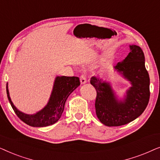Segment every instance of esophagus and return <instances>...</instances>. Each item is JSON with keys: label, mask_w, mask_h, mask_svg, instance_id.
Returning a JSON list of instances; mask_svg holds the SVG:
<instances>
[{"label": "esophagus", "mask_w": 160, "mask_h": 160, "mask_svg": "<svg viewBox=\"0 0 160 160\" xmlns=\"http://www.w3.org/2000/svg\"><path fill=\"white\" fill-rule=\"evenodd\" d=\"M80 82L82 84H85L87 81V76L84 75V74H83L80 76Z\"/></svg>", "instance_id": "1"}]
</instances>
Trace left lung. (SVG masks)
<instances>
[{
  "label": "left lung",
  "instance_id": "left-lung-1",
  "mask_svg": "<svg viewBox=\"0 0 160 160\" xmlns=\"http://www.w3.org/2000/svg\"><path fill=\"white\" fill-rule=\"evenodd\" d=\"M130 47L131 51L127 58L114 67L132 84L124 101H117L108 84L95 76L90 80L97 92L96 115L102 124L108 127L130 123L141 115L149 101L150 79L145 67L143 52L138 46Z\"/></svg>",
  "mask_w": 160,
  "mask_h": 160
}]
</instances>
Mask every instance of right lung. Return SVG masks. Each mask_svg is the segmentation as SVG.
Segmentation results:
<instances>
[{
  "mask_svg": "<svg viewBox=\"0 0 160 160\" xmlns=\"http://www.w3.org/2000/svg\"><path fill=\"white\" fill-rule=\"evenodd\" d=\"M80 85L79 78L76 76H58L47 106L36 114L28 115L20 112L12 103L6 84L8 99L16 115L28 125L36 128L52 125L60 119L64 111L65 103L72 92Z\"/></svg>",
  "mask_w": 160,
  "mask_h": 160,
  "instance_id": "1",
  "label": "right lung"
}]
</instances>
